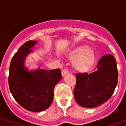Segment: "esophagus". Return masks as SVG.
<instances>
[{
  "mask_svg": "<svg viewBox=\"0 0 126 126\" xmlns=\"http://www.w3.org/2000/svg\"><path fill=\"white\" fill-rule=\"evenodd\" d=\"M69 69H68L67 67H65V68H64V70L62 71V76H65V75L67 74H69Z\"/></svg>",
  "mask_w": 126,
  "mask_h": 126,
  "instance_id": "34e87169",
  "label": "esophagus"
}]
</instances>
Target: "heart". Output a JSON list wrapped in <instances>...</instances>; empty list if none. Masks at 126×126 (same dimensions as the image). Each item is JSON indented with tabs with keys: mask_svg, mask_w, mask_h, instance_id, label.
Here are the masks:
<instances>
[{
	"mask_svg": "<svg viewBox=\"0 0 126 126\" xmlns=\"http://www.w3.org/2000/svg\"><path fill=\"white\" fill-rule=\"evenodd\" d=\"M71 59H74V67L76 71L84 72L89 71L94 64L95 55L92 49L84 46H77L69 54Z\"/></svg>",
	"mask_w": 126,
	"mask_h": 126,
	"instance_id": "obj_1",
	"label": "heart"
}]
</instances>
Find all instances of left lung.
<instances>
[{"mask_svg":"<svg viewBox=\"0 0 126 126\" xmlns=\"http://www.w3.org/2000/svg\"><path fill=\"white\" fill-rule=\"evenodd\" d=\"M97 68V71L89 74H76L74 95L77 103L83 108H95L108 101L117 86L118 71L113 55L102 56Z\"/></svg>","mask_w":126,"mask_h":126,"instance_id":"1","label":"left lung"}]
</instances>
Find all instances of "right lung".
I'll return each instance as SVG.
<instances>
[{"label":"right lung","instance_id":"obj_1","mask_svg":"<svg viewBox=\"0 0 126 126\" xmlns=\"http://www.w3.org/2000/svg\"><path fill=\"white\" fill-rule=\"evenodd\" d=\"M37 42L29 40L15 54L10 62L8 79L15 100L24 109L32 112L43 111L49 108L53 101L54 87L62 79L59 69L29 71L24 67L25 57Z\"/></svg>","mask_w":126,"mask_h":126}]
</instances>
